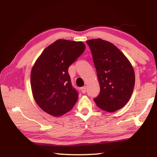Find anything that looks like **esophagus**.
<instances>
[{
    "mask_svg": "<svg viewBox=\"0 0 157 157\" xmlns=\"http://www.w3.org/2000/svg\"><path fill=\"white\" fill-rule=\"evenodd\" d=\"M80 89H81V91H82V94H85V93H86V86L82 87Z\"/></svg>",
    "mask_w": 157,
    "mask_h": 157,
    "instance_id": "1",
    "label": "esophagus"
}]
</instances>
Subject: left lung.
Masks as SVG:
<instances>
[{"label": "left lung", "instance_id": "1", "mask_svg": "<svg viewBox=\"0 0 157 157\" xmlns=\"http://www.w3.org/2000/svg\"><path fill=\"white\" fill-rule=\"evenodd\" d=\"M91 50L100 92L94 101L101 109L114 112L131 98L135 74L129 59L115 45L101 39L86 41Z\"/></svg>", "mask_w": 157, "mask_h": 157}]
</instances>
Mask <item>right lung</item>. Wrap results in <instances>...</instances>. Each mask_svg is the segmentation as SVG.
I'll use <instances>...</instances> for the list:
<instances>
[{
  "label": "right lung",
  "instance_id": "1",
  "mask_svg": "<svg viewBox=\"0 0 157 157\" xmlns=\"http://www.w3.org/2000/svg\"><path fill=\"white\" fill-rule=\"evenodd\" d=\"M82 41L58 39L44 49L30 75L33 98L39 107L52 116L72 109L78 93L71 82L68 69L85 50Z\"/></svg>",
  "mask_w": 157,
  "mask_h": 157
}]
</instances>
